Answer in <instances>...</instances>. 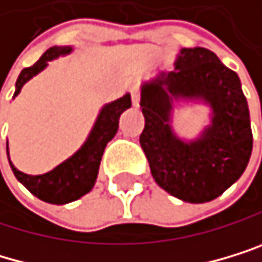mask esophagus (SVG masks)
I'll list each match as a JSON object with an SVG mask.
<instances>
[{
  "label": "esophagus",
  "instance_id": "1",
  "mask_svg": "<svg viewBox=\"0 0 262 262\" xmlns=\"http://www.w3.org/2000/svg\"><path fill=\"white\" fill-rule=\"evenodd\" d=\"M130 93H132V104L134 107H138L140 106V90L137 86H134L132 90H130Z\"/></svg>",
  "mask_w": 262,
  "mask_h": 262
}]
</instances>
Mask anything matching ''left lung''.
Returning a JSON list of instances; mask_svg holds the SVG:
<instances>
[{
    "label": "left lung",
    "instance_id": "left-lung-1",
    "mask_svg": "<svg viewBox=\"0 0 262 262\" xmlns=\"http://www.w3.org/2000/svg\"><path fill=\"white\" fill-rule=\"evenodd\" d=\"M145 128L140 135L156 184L182 201L208 203L237 182L253 149L250 109L238 75L206 48H182L174 71L140 85ZM201 104L208 124L193 139L173 128L177 107Z\"/></svg>",
    "mask_w": 262,
    "mask_h": 262
}]
</instances>
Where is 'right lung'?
I'll list each match as a JSON object with an SVG mask.
<instances>
[{
    "label": "right lung",
    "instance_id": "add662e5",
    "mask_svg": "<svg viewBox=\"0 0 262 262\" xmlns=\"http://www.w3.org/2000/svg\"><path fill=\"white\" fill-rule=\"evenodd\" d=\"M72 51L74 46H51L50 50H46L32 67H27V69H24L19 74L12 99L20 93L25 83L48 67L50 61H54L57 57L69 56ZM130 106H132L130 93H125L122 98L116 99V101L106 103L99 109L95 124L83 145L72 156L62 161L61 164H57L50 172H45V174L40 176L25 174V172L15 167L9 158V146L6 143L9 166L14 172L15 179L32 195L40 198L41 201L51 203V205H67V203L82 198L95 187L104 148L117 134L120 114L127 111Z\"/></svg>",
    "mask_w": 262,
    "mask_h": 262
}]
</instances>
